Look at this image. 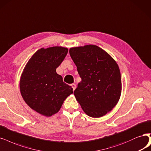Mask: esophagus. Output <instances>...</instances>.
Here are the masks:
<instances>
[{"label": "esophagus", "mask_w": 151, "mask_h": 151, "mask_svg": "<svg viewBox=\"0 0 151 151\" xmlns=\"http://www.w3.org/2000/svg\"><path fill=\"white\" fill-rule=\"evenodd\" d=\"M71 86L72 87V89H73V91H74L76 88V85L75 84H71Z\"/></svg>", "instance_id": "1"}]
</instances>
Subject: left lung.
Here are the masks:
<instances>
[{
  "label": "left lung",
  "mask_w": 151,
  "mask_h": 151,
  "mask_svg": "<svg viewBox=\"0 0 151 151\" xmlns=\"http://www.w3.org/2000/svg\"><path fill=\"white\" fill-rule=\"evenodd\" d=\"M72 59L82 81L74 92L84 112L101 117L112 111L120 99L122 82L116 60L95 45L72 47Z\"/></svg>",
  "instance_id": "obj_1"
}]
</instances>
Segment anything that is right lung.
Here are the masks:
<instances>
[{"label":"right lung","instance_id":"add662e5","mask_svg":"<svg viewBox=\"0 0 151 151\" xmlns=\"http://www.w3.org/2000/svg\"><path fill=\"white\" fill-rule=\"evenodd\" d=\"M68 52V49L55 46L41 48L31 57L20 79V91L26 104L46 117L58 112L65 99L73 93L63 82L56 69Z\"/></svg>","mask_w":151,"mask_h":151}]
</instances>
